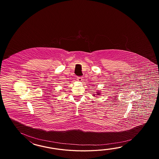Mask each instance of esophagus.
<instances>
[{"label":"esophagus","mask_w":159,"mask_h":159,"mask_svg":"<svg viewBox=\"0 0 159 159\" xmlns=\"http://www.w3.org/2000/svg\"><path fill=\"white\" fill-rule=\"evenodd\" d=\"M77 80H78V81H82V77H77Z\"/></svg>","instance_id":"obj_1"}]
</instances>
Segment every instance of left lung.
<instances>
[{
    "label": "left lung",
    "instance_id": "obj_1",
    "mask_svg": "<svg viewBox=\"0 0 159 159\" xmlns=\"http://www.w3.org/2000/svg\"><path fill=\"white\" fill-rule=\"evenodd\" d=\"M97 94L99 95V93H98V94Z\"/></svg>",
    "mask_w": 159,
    "mask_h": 159
}]
</instances>
